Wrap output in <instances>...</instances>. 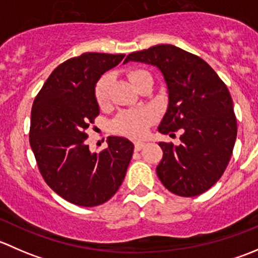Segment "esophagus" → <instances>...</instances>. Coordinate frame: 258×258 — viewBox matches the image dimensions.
<instances>
[{"label": "esophagus", "mask_w": 258, "mask_h": 258, "mask_svg": "<svg viewBox=\"0 0 258 258\" xmlns=\"http://www.w3.org/2000/svg\"><path fill=\"white\" fill-rule=\"evenodd\" d=\"M144 147H145V142H141V141L135 142V150H136V151L142 150V148H144Z\"/></svg>", "instance_id": "34e87169"}]
</instances>
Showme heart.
Masks as SVG:
<instances>
[{
	"label": "heart",
	"mask_w": 258,
	"mask_h": 258,
	"mask_svg": "<svg viewBox=\"0 0 258 258\" xmlns=\"http://www.w3.org/2000/svg\"><path fill=\"white\" fill-rule=\"evenodd\" d=\"M145 74H147V71H145V70H132L127 74V77L131 81L132 85L136 87L140 79ZM110 75H103L96 83L95 97L101 107L107 105L108 101H110ZM153 121H155V113L148 108L121 111L113 118L112 130L116 134L122 135V136L137 139V137L145 136L148 127L153 123Z\"/></svg>",
	"instance_id": "1"
}]
</instances>
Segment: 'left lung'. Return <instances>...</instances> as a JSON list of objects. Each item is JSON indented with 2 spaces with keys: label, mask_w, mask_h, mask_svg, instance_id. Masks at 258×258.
Segmentation results:
<instances>
[{
  "label": "left lung",
  "mask_w": 258,
  "mask_h": 258,
  "mask_svg": "<svg viewBox=\"0 0 258 258\" xmlns=\"http://www.w3.org/2000/svg\"><path fill=\"white\" fill-rule=\"evenodd\" d=\"M156 66L168 88V107L158 131H181V145L160 142L158 178L172 194L194 197L210 189L225 172L237 136L230 91L201 57L173 45L132 52L124 62Z\"/></svg>",
  "instance_id": "left-lung-1"
}]
</instances>
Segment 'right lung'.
Wrapping results in <instances>:
<instances>
[{
  "mask_svg": "<svg viewBox=\"0 0 258 258\" xmlns=\"http://www.w3.org/2000/svg\"><path fill=\"white\" fill-rule=\"evenodd\" d=\"M124 54L87 52L53 70L33 101L30 145L46 183L71 204H105L121 186L134 144L110 136L108 147L91 153L86 131L100 114L95 86Z\"/></svg>",
  "mask_w": 258,
  "mask_h": 258,
  "instance_id": "add662e5",
  "label": "right lung"
}]
</instances>
